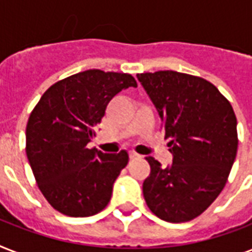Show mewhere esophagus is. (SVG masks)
I'll return each mask as SVG.
<instances>
[{
  "mask_svg": "<svg viewBox=\"0 0 252 252\" xmlns=\"http://www.w3.org/2000/svg\"><path fill=\"white\" fill-rule=\"evenodd\" d=\"M140 157H141V156H140V154H137V153H134V152H130V153H129L130 159H136V158H140Z\"/></svg>",
  "mask_w": 252,
  "mask_h": 252,
  "instance_id": "1",
  "label": "esophagus"
}]
</instances>
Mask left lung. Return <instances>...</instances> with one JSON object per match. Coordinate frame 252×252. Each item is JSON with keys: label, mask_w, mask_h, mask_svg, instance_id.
Listing matches in <instances>:
<instances>
[{"label": "left lung", "mask_w": 252, "mask_h": 252, "mask_svg": "<svg viewBox=\"0 0 252 252\" xmlns=\"http://www.w3.org/2000/svg\"><path fill=\"white\" fill-rule=\"evenodd\" d=\"M162 120L172 163L146 157L150 175L142 192L154 215L167 222L200 216L226 184L238 148L230 102L209 81L174 70L137 74Z\"/></svg>", "instance_id": "1"}]
</instances>
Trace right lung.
<instances>
[{"instance_id": "add662e5", "label": "right lung", "mask_w": 252, "mask_h": 252, "mask_svg": "<svg viewBox=\"0 0 252 252\" xmlns=\"http://www.w3.org/2000/svg\"><path fill=\"white\" fill-rule=\"evenodd\" d=\"M137 87L126 73L90 69L53 84L41 95L26 126V154L37 187L51 205L70 217L107 207L128 153L106 154L87 144L115 95Z\"/></svg>"}]
</instances>
